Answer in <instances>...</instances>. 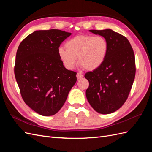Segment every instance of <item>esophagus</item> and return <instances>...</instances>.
<instances>
[{
	"label": "esophagus",
	"instance_id": "34e87169",
	"mask_svg": "<svg viewBox=\"0 0 152 152\" xmlns=\"http://www.w3.org/2000/svg\"><path fill=\"white\" fill-rule=\"evenodd\" d=\"M83 77H84V75H83V74H82V73H79V72H78V73H77V79H81V78H82Z\"/></svg>",
	"mask_w": 152,
	"mask_h": 152
}]
</instances>
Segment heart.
<instances>
[{
  "label": "heart",
  "instance_id": "1",
  "mask_svg": "<svg viewBox=\"0 0 152 152\" xmlns=\"http://www.w3.org/2000/svg\"><path fill=\"white\" fill-rule=\"evenodd\" d=\"M58 49V56L68 70L74 68L77 58L82 67L94 70L103 63L108 53L107 40L101 35H79L66 41Z\"/></svg>",
  "mask_w": 152,
  "mask_h": 152
}]
</instances>
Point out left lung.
Wrapping results in <instances>:
<instances>
[{
	"mask_svg": "<svg viewBox=\"0 0 152 152\" xmlns=\"http://www.w3.org/2000/svg\"><path fill=\"white\" fill-rule=\"evenodd\" d=\"M90 31L103 36L108 50L102 65L84 75L89 83L86 97L95 111L111 113L126 102L132 88L136 73L134 53L127 39L120 34L110 29Z\"/></svg>",
	"mask_w": 152,
	"mask_h": 152,
	"instance_id": "1",
	"label": "left lung"
}]
</instances>
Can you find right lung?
I'll list each match as a JSON object with an SVG mask.
<instances>
[{
	"label": "right lung",
	"instance_id": "add662e5",
	"mask_svg": "<svg viewBox=\"0 0 152 152\" xmlns=\"http://www.w3.org/2000/svg\"><path fill=\"white\" fill-rule=\"evenodd\" d=\"M71 33L51 29L35 31L17 50L15 75L25 103L43 116L56 114L77 81L58 56V49Z\"/></svg>",
	"mask_w": 152,
	"mask_h": 152
}]
</instances>
